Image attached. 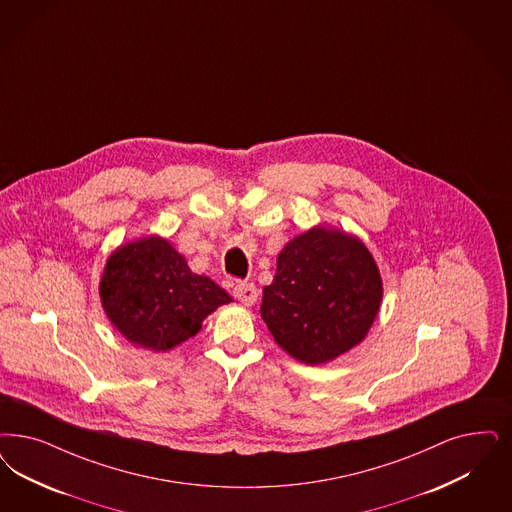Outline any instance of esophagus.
<instances>
[{
	"instance_id": "obj_1",
	"label": "esophagus",
	"mask_w": 512,
	"mask_h": 512,
	"mask_svg": "<svg viewBox=\"0 0 512 512\" xmlns=\"http://www.w3.org/2000/svg\"><path fill=\"white\" fill-rule=\"evenodd\" d=\"M232 293H234V297H236V299L240 300L242 304H246V306H251V304L257 300V297H259L257 287H255L253 283L249 282L234 283Z\"/></svg>"
}]
</instances>
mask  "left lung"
I'll use <instances>...</instances> for the list:
<instances>
[{
  "instance_id": "obj_1",
  "label": "left lung",
  "mask_w": 512,
  "mask_h": 512,
  "mask_svg": "<svg viewBox=\"0 0 512 512\" xmlns=\"http://www.w3.org/2000/svg\"><path fill=\"white\" fill-rule=\"evenodd\" d=\"M380 300L382 280L365 244L318 227L283 247L261 316L285 352L321 365L365 338Z\"/></svg>"
}]
</instances>
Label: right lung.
<instances>
[{"label":"right lung","instance_id":"right-lung-1","mask_svg":"<svg viewBox=\"0 0 512 512\" xmlns=\"http://www.w3.org/2000/svg\"><path fill=\"white\" fill-rule=\"evenodd\" d=\"M100 297L107 318L130 342L166 352L196 335L229 293L189 270L166 240L151 236L119 247L107 261Z\"/></svg>","mask_w":512,"mask_h":512}]
</instances>
